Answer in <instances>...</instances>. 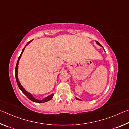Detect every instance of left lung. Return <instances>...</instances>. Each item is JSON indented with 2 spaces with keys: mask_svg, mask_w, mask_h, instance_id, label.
<instances>
[{
  "mask_svg": "<svg viewBox=\"0 0 129 129\" xmlns=\"http://www.w3.org/2000/svg\"><path fill=\"white\" fill-rule=\"evenodd\" d=\"M96 41V43H97V44H99V45H100V46H101V47H102V45H101V44H100L99 43V41ZM76 99H77L78 100H80V99H77V98H76Z\"/></svg>",
  "mask_w": 129,
  "mask_h": 129,
  "instance_id": "left-lung-1",
  "label": "left lung"
}]
</instances>
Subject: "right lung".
Here are the masks:
<instances>
[{"mask_svg":"<svg viewBox=\"0 0 129 129\" xmlns=\"http://www.w3.org/2000/svg\"><path fill=\"white\" fill-rule=\"evenodd\" d=\"M32 40H30V41H29V42H28V43H27V44L25 45V47L22 50V52H21V54H20V56L19 57V58H18V60H17V64H16V68H15V77H16V82H17V85H18L19 89H20V90H21V91H22V92H23L24 94H25L26 96H27V97L28 98V99H29V100H31V101L35 102H38V103H44V102H47V101H49V100H51L52 99V98H53V94H52L51 95H49V96H48V97L44 98V99H43V100H39L36 99H35V97H33V95H32L31 94H30V93H28V92H27V91L25 90L24 88L22 86H21V85L20 84V82H19V81L18 77H17V73H18V64H19V60H20V58L21 56V54H22V53H23L24 50L25 49V47H26V46H27V45L29 44L30 42H31V41H32Z\"/></svg>","mask_w":129,"mask_h":129,"instance_id":"add662e5","label":"right lung"}]
</instances>
